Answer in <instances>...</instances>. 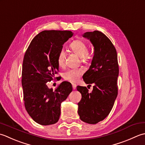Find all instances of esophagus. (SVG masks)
I'll use <instances>...</instances> for the list:
<instances>
[{
    "mask_svg": "<svg viewBox=\"0 0 145 145\" xmlns=\"http://www.w3.org/2000/svg\"><path fill=\"white\" fill-rule=\"evenodd\" d=\"M72 89H73L74 90L76 89V84H72Z\"/></svg>",
    "mask_w": 145,
    "mask_h": 145,
    "instance_id": "esophagus-1",
    "label": "esophagus"
}]
</instances>
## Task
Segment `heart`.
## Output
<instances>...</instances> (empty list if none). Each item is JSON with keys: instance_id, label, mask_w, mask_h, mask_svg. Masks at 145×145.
<instances>
[{"instance_id": "b5f03b06", "label": "heart", "mask_w": 145, "mask_h": 145, "mask_svg": "<svg viewBox=\"0 0 145 145\" xmlns=\"http://www.w3.org/2000/svg\"><path fill=\"white\" fill-rule=\"evenodd\" d=\"M69 48L71 51L81 57L82 62H86L88 60L89 54H88V48L83 41L81 40H75L70 44ZM66 54L63 50H61L59 52L57 57V63L59 67H63L65 62ZM83 73V71L81 69H71L67 70L64 73L63 78L66 81L71 82H76L79 80V78Z\"/></svg>"}]
</instances>
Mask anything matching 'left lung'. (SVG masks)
<instances>
[{
  "instance_id": "left-lung-1",
  "label": "left lung",
  "mask_w": 145,
  "mask_h": 145,
  "mask_svg": "<svg viewBox=\"0 0 145 145\" xmlns=\"http://www.w3.org/2000/svg\"><path fill=\"white\" fill-rule=\"evenodd\" d=\"M82 36L89 39L94 48L91 65L82 78L94 86L91 93L86 87L77 86L82 96L78 114L82 121L96 124L110 114L118 95V56L113 43L101 32H87Z\"/></svg>"
}]
</instances>
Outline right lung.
Masks as SVG:
<instances>
[{
  "label": "right lung",
  "instance_id": "1",
  "mask_svg": "<svg viewBox=\"0 0 145 145\" xmlns=\"http://www.w3.org/2000/svg\"><path fill=\"white\" fill-rule=\"evenodd\" d=\"M72 35L69 31H42L32 40L25 52L22 71L24 101L29 116L39 125L58 121L61 103L72 90L69 82H63L55 91L47 86L59 71V52Z\"/></svg>",
  "mask_w": 145,
  "mask_h": 145
}]
</instances>
